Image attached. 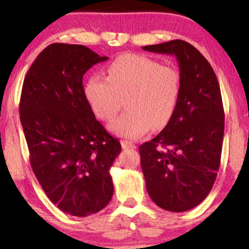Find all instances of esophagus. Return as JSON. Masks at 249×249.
Returning a JSON list of instances; mask_svg holds the SVG:
<instances>
[{
	"instance_id": "1",
	"label": "esophagus",
	"mask_w": 249,
	"mask_h": 249,
	"mask_svg": "<svg viewBox=\"0 0 249 249\" xmlns=\"http://www.w3.org/2000/svg\"><path fill=\"white\" fill-rule=\"evenodd\" d=\"M122 147L123 148H136L137 146L133 144V142H127V141H123L122 142Z\"/></svg>"
}]
</instances>
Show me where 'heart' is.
I'll return each instance as SVG.
<instances>
[{
	"instance_id": "heart-1",
	"label": "heart",
	"mask_w": 249,
	"mask_h": 249,
	"mask_svg": "<svg viewBox=\"0 0 249 249\" xmlns=\"http://www.w3.org/2000/svg\"><path fill=\"white\" fill-rule=\"evenodd\" d=\"M107 76H91L84 95L91 110L102 121H111L125 98L126 112L110 124L117 136L141 138L152 126L161 130L174 115L180 96V73L142 55H122L107 68Z\"/></svg>"
}]
</instances>
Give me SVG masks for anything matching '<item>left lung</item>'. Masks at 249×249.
Returning <instances> with one entry per match:
<instances>
[{
	"mask_svg": "<svg viewBox=\"0 0 249 249\" xmlns=\"http://www.w3.org/2000/svg\"><path fill=\"white\" fill-rule=\"evenodd\" d=\"M142 49L176 56L181 83L172 119L139 146L146 190L162 210L185 212L208 196L220 166L225 115L219 83L190 43L173 39Z\"/></svg>",
	"mask_w": 249,
	"mask_h": 249,
	"instance_id": "1",
	"label": "left lung"
}]
</instances>
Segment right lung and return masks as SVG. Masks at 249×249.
<instances>
[{
	"instance_id": "obj_1",
	"label": "right lung",
	"mask_w": 249,
	"mask_h": 249,
	"mask_svg": "<svg viewBox=\"0 0 249 249\" xmlns=\"http://www.w3.org/2000/svg\"><path fill=\"white\" fill-rule=\"evenodd\" d=\"M107 59L85 45L53 43L22 88L19 119L31 168L51 202L73 216L99 212L113 194L110 168L121 142L97 121L83 88L84 73Z\"/></svg>"
}]
</instances>
